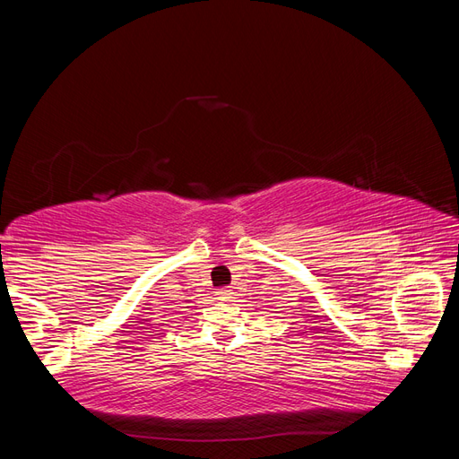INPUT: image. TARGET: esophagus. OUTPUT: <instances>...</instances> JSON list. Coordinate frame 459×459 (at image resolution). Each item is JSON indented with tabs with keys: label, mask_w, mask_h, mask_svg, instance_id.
I'll use <instances>...</instances> for the list:
<instances>
[{
	"label": "esophagus",
	"mask_w": 459,
	"mask_h": 459,
	"mask_svg": "<svg viewBox=\"0 0 459 459\" xmlns=\"http://www.w3.org/2000/svg\"><path fill=\"white\" fill-rule=\"evenodd\" d=\"M218 300H221V302H226V300H230L231 299V290L230 289H218Z\"/></svg>",
	"instance_id": "esophagus-1"
}]
</instances>
